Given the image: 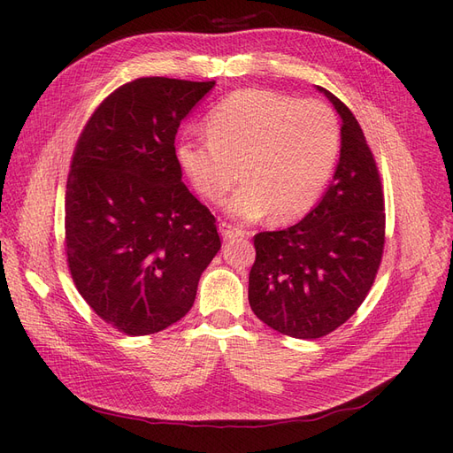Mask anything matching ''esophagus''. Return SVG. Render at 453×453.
I'll list each match as a JSON object with an SVG mask.
<instances>
[{
	"label": "esophagus",
	"mask_w": 453,
	"mask_h": 453,
	"mask_svg": "<svg viewBox=\"0 0 453 453\" xmlns=\"http://www.w3.org/2000/svg\"><path fill=\"white\" fill-rule=\"evenodd\" d=\"M219 230H221V236L225 240H234V238H243L245 236V232L242 228L230 225V223H221V225H219Z\"/></svg>",
	"instance_id": "esophagus-1"
}]
</instances>
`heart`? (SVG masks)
<instances>
[{
    "instance_id": "heart-1",
    "label": "heart",
    "mask_w": 453,
    "mask_h": 453,
    "mask_svg": "<svg viewBox=\"0 0 453 453\" xmlns=\"http://www.w3.org/2000/svg\"><path fill=\"white\" fill-rule=\"evenodd\" d=\"M203 128L208 140L177 145V164L196 193L213 203L240 177L245 180L228 202L242 219L272 210L280 221H289L308 211L340 150V125L331 107L268 88L228 94L205 115Z\"/></svg>"
}]
</instances>
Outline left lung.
Returning a JSON list of instances; mask_svg holds the SVG:
<instances>
[{
  "instance_id": "8db88e82",
  "label": "left lung",
  "mask_w": 453,
  "mask_h": 453,
  "mask_svg": "<svg viewBox=\"0 0 453 453\" xmlns=\"http://www.w3.org/2000/svg\"><path fill=\"white\" fill-rule=\"evenodd\" d=\"M342 117L340 160L325 196L303 221L253 238L250 304L273 331L321 338L357 311L386 243V203L372 150L349 107L318 87Z\"/></svg>"
}]
</instances>
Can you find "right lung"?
<instances>
[{"label": "right lung", "instance_id": "right-lung-1", "mask_svg": "<svg viewBox=\"0 0 453 453\" xmlns=\"http://www.w3.org/2000/svg\"><path fill=\"white\" fill-rule=\"evenodd\" d=\"M215 81L140 77L96 107L65 185V257L79 295L128 336L180 321L221 250L181 181L175 134Z\"/></svg>", "mask_w": 453, "mask_h": 453}]
</instances>
